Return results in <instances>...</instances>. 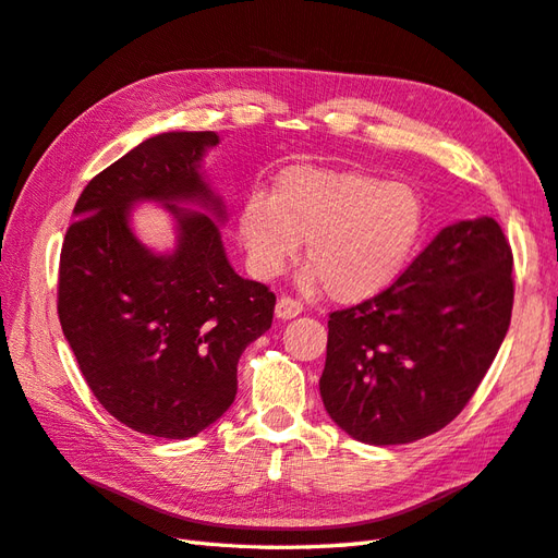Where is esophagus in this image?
I'll return each mask as SVG.
<instances>
[{"label":"esophagus","mask_w":558,"mask_h":558,"mask_svg":"<svg viewBox=\"0 0 558 558\" xmlns=\"http://www.w3.org/2000/svg\"><path fill=\"white\" fill-rule=\"evenodd\" d=\"M275 314L279 316V318H293V316H298V314H302V305L298 300H293V298H279L277 300V307H275Z\"/></svg>","instance_id":"1"}]
</instances>
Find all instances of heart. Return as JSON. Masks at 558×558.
I'll return each mask as SVG.
<instances>
[{
  "label": "heart",
  "instance_id": "b5f03b06",
  "mask_svg": "<svg viewBox=\"0 0 558 558\" xmlns=\"http://www.w3.org/2000/svg\"><path fill=\"white\" fill-rule=\"evenodd\" d=\"M238 226L258 277L281 275L300 242H307V263L326 293L337 302H363L408 269L424 238L426 207L410 183L359 170L293 167L272 195L244 199Z\"/></svg>",
  "mask_w": 558,
  "mask_h": 558
}]
</instances>
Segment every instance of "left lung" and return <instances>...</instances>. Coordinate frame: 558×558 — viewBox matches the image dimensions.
<instances>
[{
    "mask_svg": "<svg viewBox=\"0 0 558 558\" xmlns=\"http://www.w3.org/2000/svg\"><path fill=\"white\" fill-rule=\"evenodd\" d=\"M512 265L482 216L445 228L384 293L332 312L318 388L335 424L384 447L459 416L510 328Z\"/></svg>",
    "mask_w": 558,
    "mask_h": 558,
    "instance_id": "8db88e82",
    "label": "left lung"
}]
</instances>
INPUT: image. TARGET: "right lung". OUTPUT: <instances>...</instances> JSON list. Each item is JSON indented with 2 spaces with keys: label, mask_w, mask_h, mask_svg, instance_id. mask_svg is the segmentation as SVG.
Listing matches in <instances>:
<instances>
[{
  "label": "right lung",
  "mask_w": 558,
  "mask_h": 558,
  "mask_svg": "<svg viewBox=\"0 0 558 558\" xmlns=\"http://www.w3.org/2000/svg\"><path fill=\"white\" fill-rule=\"evenodd\" d=\"M216 132H162L90 179L60 251L58 316L93 396L128 428L183 440L221 418L238 393L242 351L272 326L275 293L230 267L199 202L226 211L202 181ZM165 201L180 244L158 257L133 238L129 207Z\"/></svg>",
  "instance_id": "add662e5"
}]
</instances>
